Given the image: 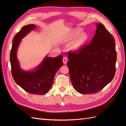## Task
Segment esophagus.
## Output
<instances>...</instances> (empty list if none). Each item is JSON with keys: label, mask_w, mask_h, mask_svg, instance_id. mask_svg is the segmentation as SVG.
I'll return each mask as SVG.
<instances>
[{"label": "esophagus", "mask_w": 126, "mask_h": 126, "mask_svg": "<svg viewBox=\"0 0 126 126\" xmlns=\"http://www.w3.org/2000/svg\"><path fill=\"white\" fill-rule=\"evenodd\" d=\"M63 63H64V64H66V63H67V62H68V59H67V57H64L63 58Z\"/></svg>", "instance_id": "obj_1"}]
</instances>
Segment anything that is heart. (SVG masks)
Returning <instances> with one entry per match:
<instances>
[{
	"label": "heart",
	"instance_id": "heart-1",
	"mask_svg": "<svg viewBox=\"0 0 126 126\" xmlns=\"http://www.w3.org/2000/svg\"><path fill=\"white\" fill-rule=\"evenodd\" d=\"M82 32L81 29H78L71 32L68 35V39L73 40L76 38L74 43L71 46V49L73 50H77L84 45L89 39V36L85 32Z\"/></svg>",
	"mask_w": 126,
	"mask_h": 126
}]
</instances>
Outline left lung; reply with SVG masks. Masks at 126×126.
Here are the masks:
<instances>
[{"instance_id":"1","label":"left lung","mask_w":126,"mask_h":126,"mask_svg":"<svg viewBox=\"0 0 126 126\" xmlns=\"http://www.w3.org/2000/svg\"><path fill=\"white\" fill-rule=\"evenodd\" d=\"M90 44L76 52L68 53L67 66L72 84L78 93L93 94L102 89L116 72L115 39L101 24Z\"/></svg>"}]
</instances>
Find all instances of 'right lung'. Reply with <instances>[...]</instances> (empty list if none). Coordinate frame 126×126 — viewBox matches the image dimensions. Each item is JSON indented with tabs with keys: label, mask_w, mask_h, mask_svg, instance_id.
<instances>
[{
	"label": "right lung",
	"mask_w": 126,
	"mask_h": 126,
	"mask_svg": "<svg viewBox=\"0 0 126 126\" xmlns=\"http://www.w3.org/2000/svg\"><path fill=\"white\" fill-rule=\"evenodd\" d=\"M36 28L33 24L25 26L14 36L10 54L11 74L17 84L27 92L44 94L50 89L56 73L63 65V56L54 58L46 56L33 70L25 71L21 69L17 57L18 46L21 39Z\"/></svg>",
	"instance_id": "right-lung-1"
}]
</instances>
